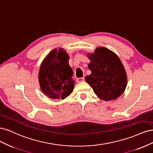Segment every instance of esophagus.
Segmentation results:
<instances>
[{
	"mask_svg": "<svg viewBox=\"0 0 153 153\" xmlns=\"http://www.w3.org/2000/svg\"><path fill=\"white\" fill-rule=\"evenodd\" d=\"M84 77H82V78H78L76 79V82H84Z\"/></svg>",
	"mask_w": 153,
	"mask_h": 153,
	"instance_id": "34e87169",
	"label": "esophagus"
}]
</instances>
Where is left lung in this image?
Returning a JSON list of instances; mask_svg holds the SVG:
<instances>
[{
	"label": "left lung",
	"mask_w": 153,
	"mask_h": 153,
	"mask_svg": "<svg viewBox=\"0 0 153 153\" xmlns=\"http://www.w3.org/2000/svg\"><path fill=\"white\" fill-rule=\"evenodd\" d=\"M91 62V75L85 81L100 99L108 101L118 98L127 85V75L117 55L105 47L97 48L94 53L87 54Z\"/></svg>",
	"instance_id": "obj_1"
}]
</instances>
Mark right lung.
Returning <instances> with one entry per match:
<instances>
[{
	"instance_id": "obj_1",
	"label": "right lung",
	"mask_w": 153,
	"mask_h": 153,
	"mask_svg": "<svg viewBox=\"0 0 153 153\" xmlns=\"http://www.w3.org/2000/svg\"><path fill=\"white\" fill-rule=\"evenodd\" d=\"M69 56L62 48H55L45 58L41 64L39 82L41 89L52 99H65L75 86L73 71L69 65Z\"/></svg>"
}]
</instances>
